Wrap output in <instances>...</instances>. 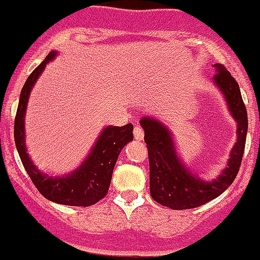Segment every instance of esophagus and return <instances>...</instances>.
Wrapping results in <instances>:
<instances>
[{
  "label": "esophagus",
  "instance_id": "esophagus-1",
  "mask_svg": "<svg viewBox=\"0 0 260 260\" xmlns=\"http://www.w3.org/2000/svg\"><path fill=\"white\" fill-rule=\"evenodd\" d=\"M134 138L138 141H141L144 139V131L140 126H136L135 129H134Z\"/></svg>",
  "mask_w": 260,
  "mask_h": 260
}]
</instances>
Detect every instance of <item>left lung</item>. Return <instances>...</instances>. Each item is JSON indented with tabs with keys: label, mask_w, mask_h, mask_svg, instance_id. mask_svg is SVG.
Segmentation results:
<instances>
[{
	"label": "left lung",
	"mask_w": 260,
	"mask_h": 260,
	"mask_svg": "<svg viewBox=\"0 0 260 260\" xmlns=\"http://www.w3.org/2000/svg\"><path fill=\"white\" fill-rule=\"evenodd\" d=\"M215 83L225 96L231 115L238 122V141L231 150L228 167L217 179L205 182L189 173L174 150L171 133L159 121L143 117L144 140L149 155L150 194L154 201L173 210H187L202 206L216 199L236 178L245 150L248 114L240 88L230 72L222 64H215Z\"/></svg>",
	"instance_id": "left-lung-1"
}]
</instances>
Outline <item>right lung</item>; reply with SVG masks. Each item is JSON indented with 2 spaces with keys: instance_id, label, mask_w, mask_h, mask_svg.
I'll use <instances>...</instances> for the list:
<instances>
[{
  "instance_id": "obj_1",
  "label": "right lung",
  "mask_w": 260,
  "mask_h": 260,
  "mask_svg": "<svg viewBox=\"0 0 260 260\" xmlns=\"http://www.w3.org/2000/svg\"><path fill=\"white\" fill-rule=\"evenodd\" d=\"M56 55L50 51L42 63L27 77L20 93L19 106L15 117V144L19 151L25 171L29 174L38 191L49 201L67 206H92L107 194L111 183L112 172L121 149L133 140L134 126L131 124L124 126H107L97 140L88 158L73 173L60 178H51L38 171L29 158L25 146L24 120L30 91L38 77L45 68L46 63Z\"/></svg>"
}]
</instances>
